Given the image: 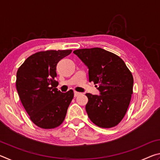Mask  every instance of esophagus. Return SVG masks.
Listing matches in <instances>:
<instances>
[{
    "instance_id": "esophagus-1",
    "label": "esophagus",
    "mask_w": 160,
    "mask_h": 160,
    "mask_svg": "<svg viewBox=\"0 0 160 160\" xmlns=\"http://www.w3.org/2000/svg\"><path fill=\"white\" fill-rule=\"evenodd\" d=\"M81 93H80V92H74V96L75 97H78V95H80Z\"/></svg>"
}]
</instances>
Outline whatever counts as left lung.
<instances>
[{
    "label": "left lung",
    "instance_id": "obj_1",
    "mask_svg": "<svg viewBox=\"0 0 160 160\" xmlns=\"http://www.w3.org/2000/svg\"><path fill=\"white\" fill-rule=\"evenodd\" d=\"M88 67L89 81H93L99 95L87 93L86 112L99 127L112 128L121 122L132 94L133 78L119 56L101 48L73 51Z\"/></svg>",
    "mask_w": 160,
    "mask_h": 160
}]
</instances>
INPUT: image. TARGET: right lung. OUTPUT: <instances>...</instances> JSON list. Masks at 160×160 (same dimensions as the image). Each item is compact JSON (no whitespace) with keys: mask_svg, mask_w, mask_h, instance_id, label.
<instances>
[{"mask_svg":"<svg viewBox=\"0 0 160 160\" xmlns=\"http://www.w3.org/2000/svg\"><path fill=\"white\" fill-rule=\"evenodd\" d=\"M72 50L41 51L28 57L19 68L16 88L20 101L35 125L44 129L60 126L73 98V91L63 93L58 82L56 66Z\"/></svg>","mask_w":160,"mask_h":160,"instance_id":"right-lung-1","label":"right lung"}]
</instances>
